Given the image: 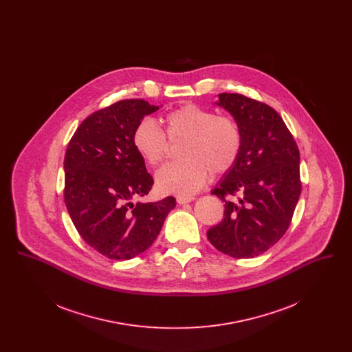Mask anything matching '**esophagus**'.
<instances>
[{
    "mask_svg": "<svg viewBox=\"0 0 352 352\" xmlns=\"http://www.w3.org/2000/svg\"><path fill=\"white\" fill-rule=\"evenodd\" d=\"M195 199V197H178L177 198V201L179 203V204H186V203H190V201H192Z\"/></svg>",
    "mask_w": 352,
    "mask_h": 352,
    "instance_id": "esophagus-1",
    "label": "esophagus"
}]
</instances>
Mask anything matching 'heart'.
Segmentation results:
<instances>
[{
  "label": "heart",
  "mask_w": 352,
  "mask_h": 352,
  "mask_svg": "<svg viewBox=\"0 0 352 352\" xmlns=\"http://www.w3.org/2000/svg\"><path fill=\"white\" fill-rule=\"evenodd\" d=\"M164 121L165 131L151 118H141L133 131L134 149L151 166L166 158L168 136L173 142L184 141L179 149L184 160L157 173L162 192L192 195L206 184L210 171L223 175L234 168L243 149V133L234 118L187 102L170 111Z\"/></svg>",
  "instance_id": "obj_1"
}]
</instances>
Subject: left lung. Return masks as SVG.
<instances>
[{
	"instance_id": "left-lung-1",
	"label": "left lung",
	"mask_w": 352,
	"mask_h": 352,
	"mask_svg": "<svg viewBox=\"0 0 352 352\" xmlns=\"http://www.w3.org/2000/svg\"><path fill=\"white\" fill-rule=\"evenodd\" d=\"M243 133L234 168L211 192L224 215L207 231L210 243L236 258L268 251L287 231L301 195L300 151L283 118L268 104L240 94H220Z\"/></svg>"
}]
</instances>
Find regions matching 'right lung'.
<instances>
[{"mask_svg": "<svg viewBox=\"0 0 352 352\" xmlns=\"http://www.w3.org/2000/svg\"><path fill=\"white\" fill-rule=\"evenodd\" d=\"M157 109L141 99L118 101L89 115L68 142V214L84 241L112 260H129L146 251L175 207L174 197L132 201L148 195L154 184L134 149V128Z\"/></svg>", "mask_w": 352, "mask_h": 352, "instance_id": "add662e5", "label": "right lung"}]
</instances>
